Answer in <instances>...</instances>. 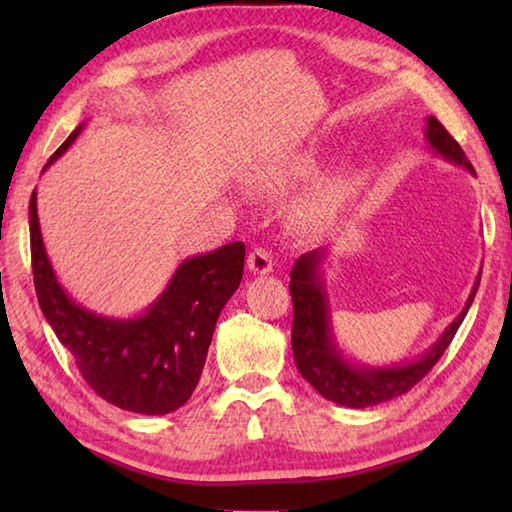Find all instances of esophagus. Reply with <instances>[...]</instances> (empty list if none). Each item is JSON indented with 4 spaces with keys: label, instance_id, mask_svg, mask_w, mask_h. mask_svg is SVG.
Returning a JSON list of instances; mask_svg holds the SVG:
<instances>
[{
    "label": "esophagus",
    "instance_id": "34e87169",
    "mask_svg": "<svg viewBox=\"0 0 512 512\" xmlns=\"http://www.w3.org/2000/svg\"><path fill=\"white\" fill-rule=\"evenodd\" d=\"M273 266H275V262H273L271 250L255 248L253 253L248 255V271H250V273H255V275H268V273L273 271Z\"/></svg>",
    "mask_w": 512,
    "mask_h": 512
}]
</instances>
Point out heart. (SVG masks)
I'll return each mask as SVG.
<instances>
[{
	"mask_svg": "<svg viewBox=\"0 0 512 512\" xmlns=\"http://www.w3.org/2000/svg\"><path fill=\"white\" fill-rule=\"evenodd\" d=\"M314 171H316V162L311 160L309 155H300V158L287 162V164H284V167L275 169L271 173V178H268V183H271L273 187H284V185L296 183V180L309 178ZM323 201H325V194L314 198V207H318Z\"/></svg>",
	"mask_w": 512,
	"mask_h": 512,
	"instance_id": "b5f03b06",
	"label": "heart"
}]
</instances>
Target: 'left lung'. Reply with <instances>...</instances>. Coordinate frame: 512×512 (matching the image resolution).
<instances>
[{
	"instance_id": "left-lung-1",
	"label": "left lung",
	"mask_w": 512,
	"mask_h": 512,
	"mask_svg": "<svg viewBox=\"0 0 512 512\" xmlns=\"http://www.w3.org/2000/svg\"><path fill=\"white\" fill-rule=\"evenodd\" d=\"M424 137H427L433 153L443 155L447 162H454L458 167L474 173L472 162L465 158L461 146H458L454 137L445 131V126L440 124L436 117H427ZM325 255V248L309 250V253L300 255L296 266L291 268V348L300 375L305 377L325 400L341 406H350V409H366V406L388 402L397 395L411 391V388L436 366L438 359L443 357V352L449 348L456 329L463 323L467 309L472 307L481 275H476L470 298H467L461 314L452 320V325L440 334V339L433 343L427 352L409 363L372 368L345 359L341 348L336 345L332 332V318H329V300L323 289V277H320V266L325 262Z\"/></svg>"
}]
</instances>
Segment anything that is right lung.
Returning a JSON list of instances; mask_svg holds the SVG:
<instances>
[{
	"label": "right lung",
	"mask_w": 512,
	"mask_h": 512,
	"mask_svg": "<svg viewBox=\"0 0 512 512\" xmlns=\"http://www.w3.org/2000/svg\"><path fill=\"white\" fill-rule=\"evenodd\" d=\"M81 128H74L45 169L72 146ZM29 225L38 305L92 391L119 409L142 415L180 409L201 379L221 309L244 275L246 246L232 241L212 253L187 257L140 316L108 318L76 305L60 287L42 244L36 192L29 203Z\"/></svg>",
	"instance_id": "1"
}]
</instances>
